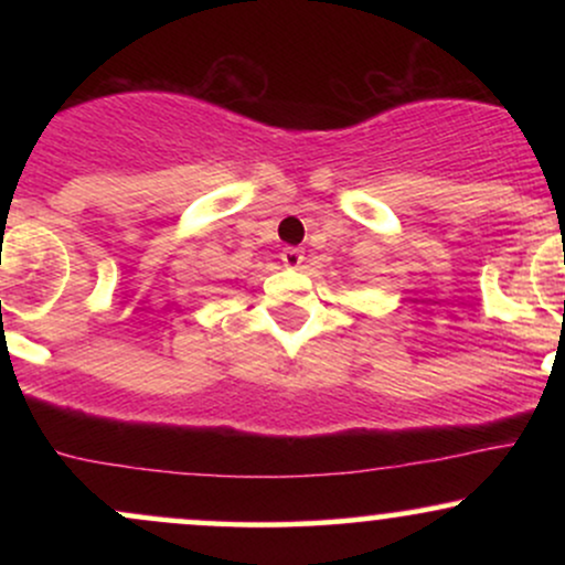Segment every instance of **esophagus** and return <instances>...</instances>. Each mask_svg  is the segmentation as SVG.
<instances>
[{
    "label": "esophagus",
    "instance_id": "obj_1",
    "mask_svg": "<svg viewBox=\"0 0 565 565\" xmlns=\"http://www.w3.org/2000/svg\"><path fill=\"white\" fill-rule=\"evenodd\" d=\"M305 260V252L297 249V246H287V249L281 252V263L287 265V268H300Z\"/></svg>",
    "mask_w": 565,
    "mask_h": 565
}]
</instances>
